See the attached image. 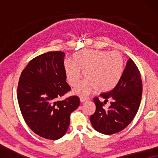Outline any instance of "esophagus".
Listing matches in <instances>:
<instances>
[{"instance_id": "esophagus-1", "label": "esophagus", "mask_w": 158, "mask_h": 158, "mask_svg": "<svg viewBox=\"0 0 158 158\" xmlns=\"http://www.w3.org/2000/svg\"><path fill=\"white\" fill-rule=\"evenodd\" d=\"M88 99H89V98H87V97H83V96H81V98H80V100H81V103L85 102V101H88Z\"/></svg>"}]
</instances>
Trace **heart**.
Instances as JSON below:
<instances>
[{
    "label": "heart",
    "mask_w": 158,
    "mask_h": 158,
    "mask_svg": "<svg viewBox=\"0 0 158 158\" xmlns=\"http://www.w3.org/2000/svg\"><path fill=\"white\" fill-rule=\"evenodd\" d=\"M124 57L117 51H105L87 49L77 52L72 56V61L64 63L65 75L73 87L79 83L82 77H85L75 88L78 95H86L96 89L106 92L115 87L124 68Z\"/></svg>",
    "instance_id": "1"
}]
</instances>
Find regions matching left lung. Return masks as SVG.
I'll list each match as a JSON object with an SVG mask.
<instances>
[{"instance_id": "obj_1", "label": "left lung", "mask_w": 158, "mask_h": 158, "mask_svg": "<svg viewBox=\"0 0 158 158\" xmlns=\"http://www.w3.org/2000/svg\"><path fill=\"white\" fill-rule=\"evenodd\" d=\"M142 94L140 73L133 60L129 58L115 87L109 92L100 94L105 99L103 103L98 97L94 98L96 111L90 117L93 127L98 132L108 135L123 130L135 118L139 109ZM109 98L112 99L111 106L105 110L102 106Z\"/></svg>"}]
</instances>
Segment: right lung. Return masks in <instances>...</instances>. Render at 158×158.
<instances>
[{
  "mask_svg": "<svg viewBox=\"0 0 158 158\" xmlns=\"http://www.w3.org/2000/svg\"><path fill=\"white\" fill-rule=\"evenodd\" d=\"M64 53L48 52L32 59L21 73L17 98L23 119L36 135L47 139L63 137L70 114L80 105L77 96L58 98L70 91L64 69Z\"/></svg>",
  "mask_w": 158,
  "mask_h": 158,
  "instance_id": "1",
  "label": "right lung"
}]
</instances>
